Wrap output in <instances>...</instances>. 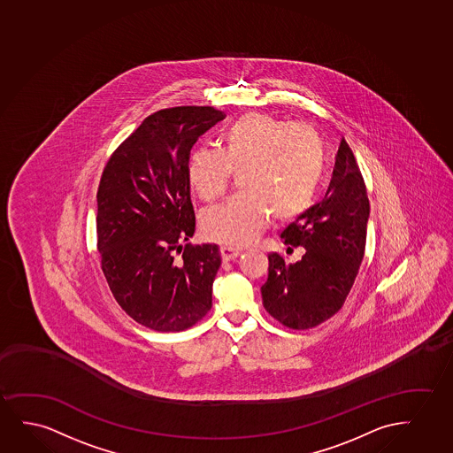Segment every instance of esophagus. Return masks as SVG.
Returning a JSON list of instances; mask_svg holds the SVG:
<instances>
[{
	"instance_id": "34e87169",
	"label": "esophagus",
	"mask_w": 453,
	"mask_h": 453,
	"mask_svg": "<svg viewBox=\"0 0 453 453\" xmlns=\"http://www.w3.org/2000/svg\"><path fill=\"white\" fill-rule=\"evenodd\" d=\"M219 252H221V257H223L224 261H230V259H235L236 257L242 253V250L236 249V247L221 246Z\"/></svg>"
}]
</instances>
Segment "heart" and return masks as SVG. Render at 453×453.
I'll return each mask as SVG.
<instances>
[{
	"label": "heart",
	"instance_id": "1",
	"mask_svg": "<svg viewBox=\"0 0 453 453\" xmlns=\"http://www.w3.org/2000/svg\"><path fill=\"white\" fill-rule=\"evenodd\" d=\"M326 169L321 136L307 124H290L267 113L236 118L221 134V149L190 153L188 178L201 200L219 198L232 172L242 195L203 213L201 227L211 242L246 246L276 221L300 217L317 198Z\"/></svg>",
	"mask_w": 453,
	"mask_h": 453
}]
</instances>
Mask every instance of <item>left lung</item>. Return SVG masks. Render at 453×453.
I'll use <instances>...</instances> for the list:
<instances>
[{"mask_svg": "<svg viewBox=\"0 0 453 453\" xmlns=\"http://www.w3.org/2000/svg\"><path fill=\"white\" fill-rule=\"evenodd\" d=\"M371 204L352 149L342 140L323 201L282 230L286 246L304 247L296 263L269 255L263 306L290 329H311L340 311L365 257Z\"/></svg>", "mask_w": 453, "mask_h": 453, "instance_id": "8db88e82", "label": "left lung"}]
</instances>
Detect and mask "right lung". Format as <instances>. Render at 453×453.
Listing matches in <instances>:
<instances>
[{
	"label": "right lung",
	"instance_id": "right-lung-1",
	"mask_svg": "<svg viewBox=\"0 0 453 453\" xmlns=\"http://www.w3.org/2000/svg\"><path fill=\"white\" fill-rule=\"evenodd\" d=\"M226 115L211 106L152 113L107 161L96 203L101 269L118 304L157 332H181L206 317L221 265L217 244L190 246V149Z\"/></svg>",
	"mask_w": 453,
	"mask_h": 453
}]
</instances>
